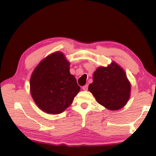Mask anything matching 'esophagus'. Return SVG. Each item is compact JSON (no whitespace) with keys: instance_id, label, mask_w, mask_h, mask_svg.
Here are the masks:
<instances>
[{"instance_id":"obj_1","label":"esophagus","mask_w":156,"mask_h":156,"mask_svg":"<svg viewBox=\"0 0 156 156\" xmlns=\"http://www.w3.org/2000/svg\"><path fill=\"white\" fill-rule=\"evenodd\" d=\"M82 89H83V90H84V91L88 90V84H86L85 86H83V87H82Z\"/></svg>"}]
</instances>
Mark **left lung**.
I'll return each instance as SVG.
<instances>
[{"mask_svg":"<svg viewBox=\"0 0 156 156\" xmlns=\"http://www.w3.org/2000/svg\"><path fill=\"white\" fill-rule=\"evenodd\" d=\"M89 91L98 103L114 111L125 106L130 98V83L123 69L115 62L100 67L93 74Z\"/></svg>","mask_w":156,"mask_h":156,"instance_id":"left-lung-1","label":"left lung"}]
</instances>
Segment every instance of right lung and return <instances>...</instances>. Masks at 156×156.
<instances>
[{
    "label": "right lung",
    "mask_w": 156,
    "mask_h": 156,
    "mask_svg": "<svg viewBox=\"0 0 156 156\" xmlns=\"http://www.w3.org/2000/svg\"><path fill=\"white\" fill-rule=\"evenodd\" d=\"M30 90L41 110L58 114L70 105L80 87L69 73V62L63 53L55 52L35 68L30 79Z\"/></svg>",
    "instance_id": "right-lung-1"
}]
</instances>
